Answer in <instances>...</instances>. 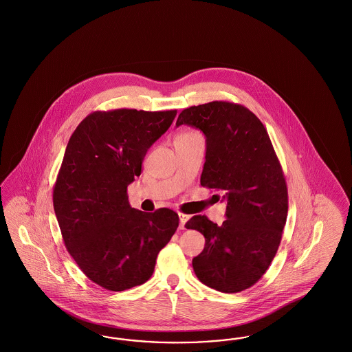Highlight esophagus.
Here are the masks:
<instances>
[{
    "label": "esophagus",
    "mask_w": 352,
    "mask_h": 352,
    "mask_svg": "<svg viewBox=\"0 0 352 352\" xmlns=\"http://www.w3.org/2000/svg\"><path fill=\"white\" fill-rule=\"evenodd\" d=\"M179 219H180V229H185V223L188 222V219H189V215L183 214V213H179Z\"/></svg>",
    "instance_id": "esophagus-1"
}]
</instances>
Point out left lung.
Here are the masks:
<instances>
[{"label":"left lung","instance_id":"1","mask_svg":"<svg viewBox=\"0 0 352 352\" xmlns=\"http://www.w3.org/2000/svg\"><path fill=\"white\" fill-rule=\"evenodd\" d=\"M196 127L206 138L201 185L222 192L226 221L205 215L185 228L199 231L205 247L193 258L199 281L238 293L259 281L275 258L288 214V189L268 133L247 107L213 101L184 109L176 126Z\"/></svg>","mask_w":352,"mask_h":352}]
</instances>
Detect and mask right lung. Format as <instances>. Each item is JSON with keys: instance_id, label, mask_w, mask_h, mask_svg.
Here are the masks:
<instances>
[{"instance_id": "1", "label": "right lung", "mask_w": 352, "mask_h": 352, "mask_svg": "<svg viewBox=\"0 0 352 352\" xmlns=\"http://www.w3.org/2000/svg\"><path fill=\"white\" fill-rule=\"evenodd\" d=\"M176 110L94 111L69 138L54 186L64 245L80 270L107 291L146 283L159 251L179 226L170 209L144 213L129 204L127 185L176 117Z\"/></svg>"}]
</instances>
